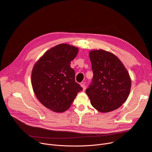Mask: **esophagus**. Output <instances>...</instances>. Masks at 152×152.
<instances>
[{
	"label": "esophagus",
	"instance_id": "1",
	"mask_svg": "<svg viewBox=\"0 0 152 152\" xmlns=\"http://www.w3.org/2000/svg\"><path fill=\"white\" fill-rule=\"evenodd\" d=\"M80 86H81V87H83V90H86V86L84 85V84H80Z\"/></svg>",
	"mask_w": 152,
	"mask_h": 152
}]
</instances>
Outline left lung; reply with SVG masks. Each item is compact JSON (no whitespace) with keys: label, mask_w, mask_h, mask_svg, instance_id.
<instances>
[{"label":"left lung","mask_w":152,"mask_h":152,"mask_svg":"<svg viewBox=\"0 0 152 152\" xmlns=\"http://www.w3.org/2000/svg\"><path fill=\"white\" fill-rule=\"evenodd\" d=\"M89 57L94 76L86 92L91 104L103 113L118 109L130 92L131 80L126 68L115 55L103 49L90 50Z\"/></svg>","instance_id":"1"}]
</instances>
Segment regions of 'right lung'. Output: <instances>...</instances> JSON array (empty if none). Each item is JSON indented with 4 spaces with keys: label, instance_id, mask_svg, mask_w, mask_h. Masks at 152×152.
Here are the masks:
<instances>
[{
    "label": "right lung",
    "instance_id": "right-lung-1",
    "mask_svg": "<svg viewBox=\"0 0 152 152\" xmlns=\"http://www.w3.org/2000/svg\"><path fill=\"white\" fill-rule=\"evenodd\" d=\"M78 50L68 44L58 45L47 50L33 67L34 94L40 103L54 112H65L83 90L75 82V70L70 66Z\"/></svg>",
    "mask_w": 152,
    "mask_h": 152
}]
</instances>
